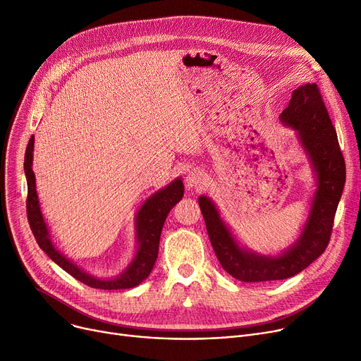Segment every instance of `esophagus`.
<instances>
[{"mask_svg": "<svg viewBox=\"0 0 361 361\" xmlns=\"http://www.w3.org/2000/svg\"><path fill=\"white\" fill-rule=\"evenodd\" d=\"M204 174L200 169H192L188 171V174L185 177V184L188 188H199L204 184Z\"/></svg>", "mask_w": 361, "mask_h": 361, "instance_id": "1", "label": "esophagus"}]
</instances>
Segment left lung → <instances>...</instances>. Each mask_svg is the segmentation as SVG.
<instances>
[{"instance_id": "obj_1", "label": "left lung", "mask_w": 361, "mask_h": 361, "mask_svg": "<svg viewBox=\"0 0 361 361\" xmlns=\"http://www.w3.org/2000/svg\"><path fill=\"white\" fill-rule=\"evenodd\" d=\"M279 121L294 130L316 180L309 215L297 240L288 249L272 256L244 247L221 218L212 199L203 195L199 197L206 230L221 267L243 282L286 279L306 269L326 249L336 207L344 190L345 162L317 85L306 83L294 89Z\"/></svg>"}]
</instances>
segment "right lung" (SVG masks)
Here are the masks:
<instances>
[{
  "mask_svg": "<svg viewBox=\"0 0 361 361\" xmlns=\"http://www.w3.org/2000/svg\"><path fill=\"white\" fill-rule=\"evenodd\" d=\"M33 147L35 137L32 136L25 154V176L27 181L26 209L30 230L36 238V243L39 244V247L67 274L92 288L124 290L139 286L154 269L159 250L161 231L169 211L183 199L184 184L181 177L159 188L154 195H150L139 207L135 216L136 252L124 271L114 278H98L87 274L78 264L73 263L68 257L64 256V253L59 250V247L52 241L48 224L42 215L41 203L36 193V180L32 169Z\"/></svg>",
  "mask_w": 361,
  "mask_h": 361,
  "instance_id": "right-lung-1",
  "label": "right lung"
}]
</instances>
